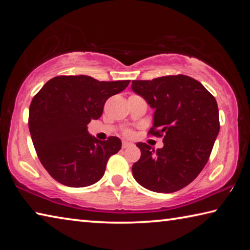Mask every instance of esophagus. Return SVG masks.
Listing matches in <instances>:
<instances>
[{
	"instance_id": "esophagus-1",
	"label": "esophagus",
	"mask_w": 250,
	"mask_h": 250,
	"mask_svg": "<svg viewBox=\"0 0 250 250\" xmlns=\"http://www.w3.org/2000/svg\"><path fill=\"white\" fill-rule=\"evenodd\" d=\"M133 145L131 142H128V141H122V149H126V147H130L132 146Z\"/></svg>"
}]
</instances>
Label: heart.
Listing matches in <instances>:
<instances>
[{
  "label": "heart",
  "instance_id": "1",
  "mask_svg": "<svg viewBox=\"0 0 250 250\" xmlns=\"http://www.w3.org/2000/svg\"><path fill=\"white\" fill-rule=\"evenodd\" d=\"M125 134H126V135H131V134H132V132H131V131H126Z\"/></svg>",
  "mask_w": 250,
  "mask_h": 250
}]
</instances>
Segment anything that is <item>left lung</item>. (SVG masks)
Masks as SVG:
<instances>
[{"label":"left lung","mask_w":250,"mask_h":250,"mask_svg":"<svg viewBox=\"0 0 250 250\" xmlns=\"http://www.w3.org/2000/svg\"><path fill=\"white\" fill-rule=\"evenodd\" d=\"M131 88L155 110L149 133L164 134V146L156 151L137 143L141 156L132 166L133 177L150 191H180L196 179L209 159L219 132L216 99L185 75L132 80Z\"/></svg>","instance_id":"8db88e82"}]
</instances>
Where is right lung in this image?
<instances>
[{
  "label": "right lung",
  "mask_w": 250,
  "mask_h": 250,
  "mask_svg": "<svg viewBox=\"0 0 250 250\" xmlns=\"http://www.w3.org/2000/svg\"><path fill=\"white\" fill-rule=\"evenodd\" d=\"M130 80L99 82L89 76H57L46 83L29 105L28 128L37 156L53 179L84 188L104 174L109 158L121 149L117 137L100 141L87 125L99 119L108 98Z\"/></svg>",
  "instance_id": "obj_1"
}]
</instances>
